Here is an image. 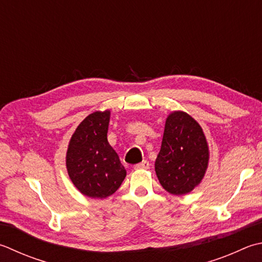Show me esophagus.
I'll use <instances>...</instances> for the list:
<instances>
[{
  "label": "esophagus",
  "mask_w": 262,
  "mask_h": 262,
  "mask_svg": "<svg viewBox=\"0 0 262 262\" xmlns=\"http://www.w3.org/2000/svg\"><path fill=\"white\" fill-rule=\"evenodd\" d=\"M148 168H150V163H148V161L146 160L142 161L141 163H138V165L134 167V169H136V170H140V169H148Z\"/></svg>",
  "instance_id": "1"
}]
</instances>
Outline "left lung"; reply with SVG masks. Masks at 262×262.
<instances>
[{
    "instance_id": "obj_1",
    "label": "left lung",
    "mask_w": 262,
    "mask_h": 262,
    "mask_svg": "<svg viewBox=\"0 0 262 262\" xmlns=\"http://www.w3.org/2000/svg\"><path fill=\"white\" fill-rule=\"evenodd\" d=\"M210 152L199 122L184 111L168 115L156 173L161 186L172 195L192 192L206 175Z\"/></svg>"
}]
</instances>
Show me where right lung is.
<instances>
[{
    "label": "right lung",
    "mask_w": 262,
    "mask_h": 262,
    "mask_svg": "<svg viewBox=\"0 0 262 262\" xmlns=\"http://www.w3.org/2000/svg\"><path fill=\"white\" fill-rule=\"evenodd\" d=\"M110 110L87 116L71 136L66 166L75 187L91 199H106L126 177L117 152L107 142Z\"/></svg>",
    "instance_id": "obj_1"
}]
</instances>
